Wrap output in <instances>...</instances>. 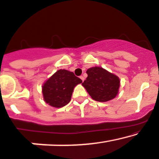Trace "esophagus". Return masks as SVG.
Wrapping results in <instances>:
<instances>
[{
  "label": "esophagus",
  "mask_w": 159,
  "mask_h": 159,
  "mask_svg": "<svg viewBox=\"0 0 159 159\" xmlns=\"http://www.w3.org/2000/svg\"><path fill=\"white\" fill-rule=\"evenodd\" d=\"M80 79H81L82 80V81H84V80H85V78H84V76H80Z\"/></svg>",
  "instance_id": "34e87169"
}]
</instances>
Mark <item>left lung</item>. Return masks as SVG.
Returning a JSON list of instances; mask_svg holds the SVG:
<instances>
[{
    "instance_id": "8db88e82",
    "label": "left lung",
    "mask_w": 159,
    "mask_h": 159,
    "mask_svg": "<svg viewBox=\"0 0 159 159\" xmlns=\"http://www.w3.org/2000/svg\"><path fill=\"white\" fill-rule=\"evenodd\" d=\"M86 74L88 76L82 85L94 101L106 102L118 94L120 80L116 75L100 67L89 68Z\"/></svg>"
}]
</instances>
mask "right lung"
Listing matches in <instances>:
<instances>
[{"label": "right lung", "instance_id": "add662e5", "mask_svg": "<svg viewBox=\"0 0 159 159\" xmlns=\"http://www.w3.org/2000/svg\"><path fill=\"white\" fill-rule=\"evenodd\" d=\"M81 83L73 72L58 70L43 85L44 101L53 107H62L70 102L74 87Z\"/></svg>", "mask_w": 159, "mask_h": 159}]
</instances>
